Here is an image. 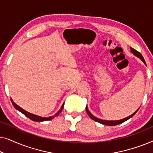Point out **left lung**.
I'll return each mask as SVG.
<instances>
[{
	"mask_svg": "<svg viewBox=\"0 0 153 153\" xmlns=\"http://www.w3.org/2000/svg\"><path fill=\"white\" fill-rule=\"evenodd\" d=\"M130 49H131V53H133L136 56H137L138 58H139L140 59H141V60H142V61H143V62H144V64H146L145 60H144L143 57V56H142L141 54L140 53L139 51H137V50L134 49L133 48H131V47H130ZM139 108H138V109H137V111H135L134 113V114H131V116L127 117V118H123V119H121V120H102V119H100V118H96V117H95V116H93V115H92V114H91V112H90L89 111H88V109L87 106H86V107H85V110H86L87 114H88V116H90V118H91V119H93V120L96 121V122H98V123H101V124H103V125H108V126H114V125H117L121 124V123H124L125 121L127 120H128V119L131 118V117H133L134 116V114L138 111V110H139Z\"/></svg>",
	"mask_w": 153,
	"mask_h": 153,
	"instance_id": "obj_1",
	"label": "left lung"
}]
</instances>
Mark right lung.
Returning <instances> with one entry per match:
<instances>
[{
  "label": "right lung",
  "instance_id": "1",
  "mask_svg": "<svg viewBox=\"0 0 153 153\" xmlns=\"http://www.w3.org/2000/svg\"><path fill=\"white\" fill-rule=\"evenodd\" d=\"M11 102L12 104H13V106H14V108H16V110L19 111L20 112H22L23 114H24L25 116L26 117H28V118H30V120H32L33 121H36V122H42V121H46V120H51V119H53V118H55L56 116H58V115L60 112L62 111V108L64 107V103L62 104V105L61 106V108H60V109L56 113V114L54 115V116H49V117H47V118H45V117H41V116H36V115H34L33 114H30V113H29L28 111H25L24 109H23L22 108H21L20 106H19L17 104H16L14 102H13V100L11 99Z\"/></svg>",
  "mask_w": 153,
  "mask_h": 153
}]
</instances>
